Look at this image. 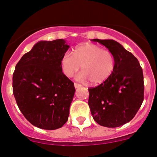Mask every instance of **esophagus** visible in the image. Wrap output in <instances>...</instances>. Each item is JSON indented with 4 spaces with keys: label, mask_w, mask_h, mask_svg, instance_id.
Masks as SVG:
<instances>
[{
    "label": "esophagus",
    "mask_w": 157,
    "mask_h": 157,
    "mask_svg": "<svg viewBox=\"0 0 157 157\" xmlns=\"http://www.w3.org/2000/svg\"><path fill=\"white\" fill-rule=\"evenodd\" d=\"M82 86L80 85V84H78V83H74V87H75L76 89L77 88H79V87H81Z\"/></svg>",
    "instance_id": "1"
}]
</instances>
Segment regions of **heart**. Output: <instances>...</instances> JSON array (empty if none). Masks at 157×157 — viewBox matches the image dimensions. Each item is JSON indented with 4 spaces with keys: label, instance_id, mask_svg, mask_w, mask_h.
<instances>
[{
    "label": "heart",
    "instance_id": "1",
    "mask_svg": "<svg viewBox=\"0 0 157 157\" xmlns=\"http://www.w3.org/2000/svg\"><path fill=\"white\" fill-rule=\"evenodd\" d=\"M61 68L66 77H72L80 70L78 75L81 80H90L93 85H98L112 75L115 69L116 60L113 54L102 47L92 44L76 47L72 56L65 53L61 59Z\"/></svg>",
    "mask_w": 157,
    "mask_h": 157
}]
</instances>
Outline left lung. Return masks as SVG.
Instances as JSON below:
<instances>
[{"label": "left lung", "instance_id": "left-lung-1", "mask_svg": "<svg viewBox=\"0 0 157 157\" xmlns=\"http://www.w3.org/2000/svg\"><path fill=\"white\" fill-rule=\"evenodd\" d=\"M113 54L115 69L105 82L89 89V106L94 120L115 128L132 120L144 100V76L139 62L113 40L93 39Z\"/></svg>", "mask_w": 157, "mask_h": 157}]
</instances>
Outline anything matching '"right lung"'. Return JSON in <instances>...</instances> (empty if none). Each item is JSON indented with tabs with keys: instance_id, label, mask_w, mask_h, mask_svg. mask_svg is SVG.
Wrapping results in <instances>:
<instances>
[{
	"instance_id": "right-lung-1",
	"label": "right lung",
	"mask_w": 157,
	"mask_h": 157,
	"mask_svg": "<svg viewBox=\"0 0 157 157\" xmlns=\"http://www.w3.org/2000/svg\"><path fill=\"white\" fill-rule=\"evenodd\" d=\"M69 47L63 39L39 41L16 66V103L25 117L40 128L57 129L68 119L75 88L62 73L60 62Z\"/></svg>"
}]
</instances>
